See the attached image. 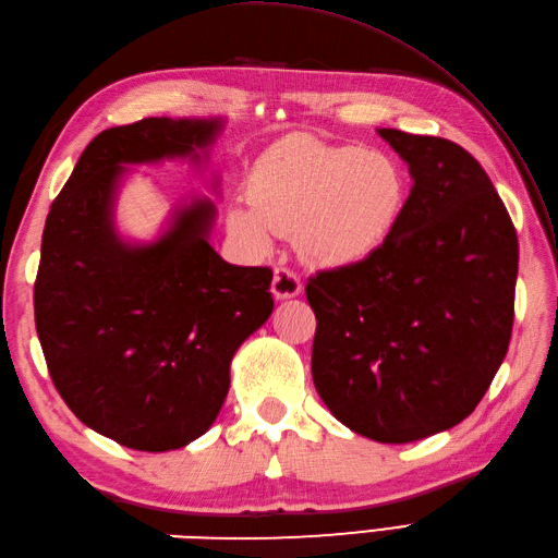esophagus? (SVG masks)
<instances>
[{"mask_svg": "<svg viewBox=\"0 0 558 558\" xmlns=\"http://www.w3.org/2000/svg\"><path fill=\"white\" fill-rule=\"evenodd\" d=\"M300 292H302L300 272L292 270L290 266H278L276 272H272V294H276L278 300H288Z\"/></svg>", "mask_w": 558, "mask_h": 558, "instance_id": "34e87169", "label": "esophagus"}]
</instances>
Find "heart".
<instances>
[{
  "instance_id": "obj_1",
  "label": "heart",
  "mask_w": 558,
  "mask_h": 558,
  "mask_svg": "<svg viewBox=\"0 0 558 558\" xmlns=\"http://www.w3.org/2000/svg\"><path fill=\"white\" fill-rule=\"evenodd\" d=\"M248 201L228 210L230 230L248 246L266 248L272 232H294L314 264L348 266L396 232L408 177L384 150L290 136L256 160Z\"/></svg>"
}]
</instances>
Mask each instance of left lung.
I'll list each match as a JSON object with an SVG mask.
<instances>
[{
	"label": "left lung",
	"mask_w": 558,
	"mask_h": 558,
	"mask_svg": "<svg viewBox=\"0 0 558 558\" xmlns=\"http://www.w3.org/2000/svg\"><path fill=\"white\" fill-rule=\"evenodd\" d=\"M410 165L390 240L306 282L312 376L352 432L408 444L480 405L508 352L518 234L482 165L448 138L378 129Z\"/></svg>",
	"instance_id": "8db88e82"
}]
</instances>
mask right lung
Masks as SVG:
<instances>
[{
  "label": "right lung",
  "instance_id": "right-lung-1",
  "mask_svg": "<svg viewBox=\"0 0 558 558\" xmlns=\"http://www.w3.org/2000/svg\"><path fill=\"white\" fill-rule=\"evenodd\" d=\"M216 132L218 122L168 117L105 129L45 220L33 306L47 372L83 424L134 450L204 434L228 396L232 354L272 312V270L213 252L208 201L150 246H126L112 228L122 162L189 156Z\"/></svg>",
  "mask_w": 558,
  "mask_h": 558
}]
</instances>
